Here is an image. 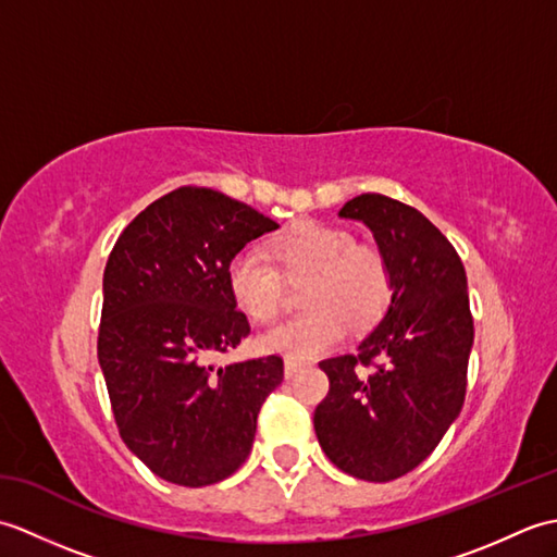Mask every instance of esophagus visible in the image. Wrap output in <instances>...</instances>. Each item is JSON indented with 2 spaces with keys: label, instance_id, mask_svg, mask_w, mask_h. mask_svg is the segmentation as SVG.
Wrapping results in <instances>:
<instances>
[{
  "label": "esophagus",
  "instance_id": "34e87169",
  "mask_svg": "<svg viewBox=\"0 0 557 557\" xmlns=\"http://www.w3.org/2000/svg\"><path fill=\"white\" fill-rule=\"evenodd\" d=\"M301 366H304V363L294 361V359H287V361H285V377H294V375H297V373L301 371Z\"/></svg>",
  "mask_w": 557,
  "mask_h": 557
}]
</instances>
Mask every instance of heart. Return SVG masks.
Listing matches in <instances>:
<instances>
[{
  "mask_svg": "<svg viewBox=\"0 0 557 557\" xmlns=\"http://www.w3.org/2000/svg\"><path fill=\"white\" fill-rule=\"evenodd\" d=\"M268 251L275 268L253 253H236L227 285L236 306L258 323L277 318L285 304L282 281L300 282L304 311L270 327L258 345L294 361L313 359L345 337L347 325L366 333L383 321L393 304V268L377 246L357 244L335 224L299 220L272 236Z\"/></svg>",
  "mask_w": 557,
  "mask_h": 557,
  "instance_id": "heart-1",
  "label": "heart"
}]
</instances>
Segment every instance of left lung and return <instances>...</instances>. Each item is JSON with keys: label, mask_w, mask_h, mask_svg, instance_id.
<instances>
[{"label": "left lung", "mask_w": 557, "mask_h": 557, "mask_svg": "<svg viewBox=\"0 0 557 557\" xmlns=\"http://www.w3.org/2000/svg\"><path fill=\"white\" fill-rule=\"evenodd\" d=\"M339 218L373 232L395 292L359 354L321 361L330 393L313 429L337 469L385 483L417 469L465 405L474 345L467 272L443 232L395 198L361 194Z\"/></svg>", "instance_id": "8db88e82"}]
</instances>
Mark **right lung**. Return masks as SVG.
Here are the masks:
<instances>
[{
    "mask_svg": "<svg viewBox=\"0 0 557 557\" xmlns=\"http://www.w3.org/2000/svg\"><path fill=\"white\" fill-rule=\"evenodd\" d=\"M280 224L203 186H182L128 222L104 265L98 361L126 447L160 479L200 488L232 476L256 437L280 357L218 366L251 333L227 268Z\"/></svg>",
    "mask_w": 557,
    "mask_h": 557,
    "instance_id": "add662e5",
    "label": "right lung"
}]
</instances>
